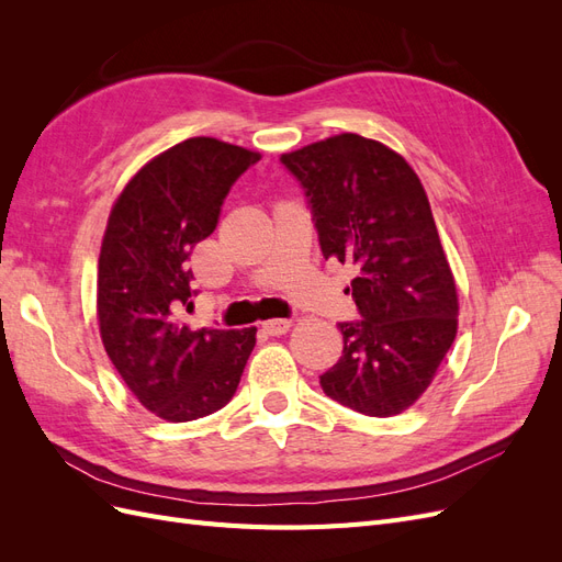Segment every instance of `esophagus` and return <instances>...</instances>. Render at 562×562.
<instances>
[{"label":"esophagus","mask_w":562,"mask_h":562,"mask_svg":"<svg viewBox=\"0 0 562 562\" xmlns=\"http://www.w3.org/2000/svg\"><path fill=\"white\" fill-rule=\"evenodd\" d=\"M291 326H293V321H288V318H269L262 323V330L267 335L279 337V335H285L288 330H291Z\"/></svg>","instance_id":"34e87169"}]
</instances>
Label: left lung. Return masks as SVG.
<instances>
[{
  "label": "left lung",
  "instance_id": "8db88e82",
  "mask_svg": "<svg viewBox=\"0 0 562 562\" xmlns=\"http://www.w3.org/2000/svg\"><path fill=\"white\" fill-rule=\"evenodd\" d=\"M310 196L326 260L353 265L359 323H339L345 349L321 375L326 396L394 417L429 389L457 335V285L429 196L398 151L339 133L281 155Z\"/></svg>",
  "mask_w": 562,
  "mask_h": 562
}]
</instances>
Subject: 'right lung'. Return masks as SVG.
Here are the masks:
<instances>
[{"instance_id":"1","label":"right lung","mask_w":562,"mask_h":562,"mask_svg":"<svg viewBox=\"0 0 562 562\" xmlns=\"http://www.w3.org/2000/svg\"><path fill=\"white\" fill-rule=\"evenodd\" d=\"M260 151L182 140L149 159L116 196L98 258V326L110 361L149 413L190 422L225 407L258 328H190L187 260L213 234L229 187Z\"/></svg>"}]
</instances>
